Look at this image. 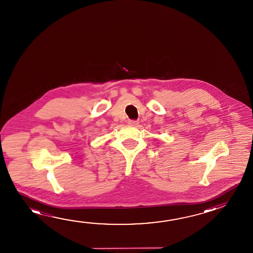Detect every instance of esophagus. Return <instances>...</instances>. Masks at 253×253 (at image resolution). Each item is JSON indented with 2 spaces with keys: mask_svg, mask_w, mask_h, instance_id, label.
Here are the masks:
<instances>
[{
  "mask_svg": "<svg viewBox=\"0 0 253 253\" xmlns=\"http://www.w3.org/2000/svg\"><path fill=\"white\" fill-rule=\"evenodd\" d=\"M139 123H138V121L135 120H130L128 121V125H130V126H137Z\"/></svg>",
  "mask_w": 253,
  "mask_h": 253,
  "instance_id": "34e87169",
  "label": "esophagus"
}]
</instances>
